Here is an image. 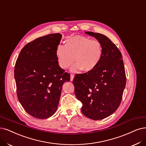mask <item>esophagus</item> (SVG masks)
<instances>
[{"instance_id":"obj_1","label":"esophagus","mask_w":146,"mask_h":146,"mask_svg":"<svg viewBox=\"0 0 146 146\" xmlns=\"http://www.w3.org/2000/svg\"><path fill=\"white\" fill-rule=\"evenodd\" d=\"M74 76V75L73 74H70V80H71V81H72V80H73Z\"/></svg>"}]
</instances>
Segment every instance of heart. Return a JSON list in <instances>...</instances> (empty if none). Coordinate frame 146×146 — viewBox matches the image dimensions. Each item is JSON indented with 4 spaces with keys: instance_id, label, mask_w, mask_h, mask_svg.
<instances>
[{
    "instance_id": "obj_1",
    "label": "heart",
    "mask_w": 146,
    "mask_h": 146,
    "mask_svg": "<svg viewBox=\"0 0 146 146\" xmlns=\"http://www.w3.org/2000/svg\"><path fill=\"white\" fill-rule=\"evenodd\" d=\"M59 66L62 69L72 67L71 72L93 71L100 64L104 54V47L98 40L75 35L66 40V45L59 44L55 50Z\"/></svg>"
}]
</instances>
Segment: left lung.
Returning <instances> with one entry per match:
<instances>
[{
    "instance_id": "8db88e82",
    "label": "left lung",
    "mask_w": 146,
    "mask_h": 146,
    "mask_svg": "<svg viewBox=\"0 0 146 146\" xmlns=\"http://www.w3.org/2000/svg\"><path fill=\"white\" fill-rule=\"evenodd\" d=\"M85 33L102 42L104 54L93 71L75 75L74 94L82 102L85 116L102 120L113 114L120 105L126 83L125 66L120 51L110 39L99 33Z\"/></svg>"
}]
</instances>
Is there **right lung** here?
<instances>
[{
	"instance_id": "right-lung-1",
	"label": "right lung",
	"mask_w": 146,
	"mask_h": 146,
	"mask_svg": "<svg viewBox=\"0 0 146 146\" xmlns=\"http://www.w3.org/2000/svg\"><path fill=\"white\" fill-rule=\"evenodd\" d=\"M61 34L41 36L21 49L14 67L18 99L29 115L45 119L56 111L65 82L70 74L59 66L55 50Z\"/></svg>"
}]
</instances>
